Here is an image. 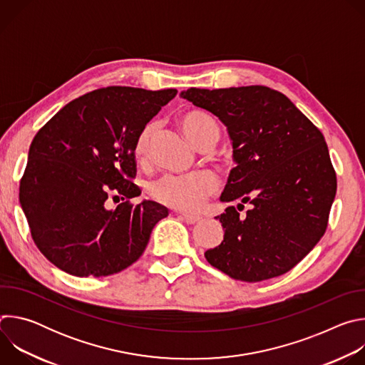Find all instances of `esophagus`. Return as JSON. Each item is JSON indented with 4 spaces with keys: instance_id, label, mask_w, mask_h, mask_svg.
<instances>
[{
    "instance_id": "esophagus-1",
    "label": "esophagus",
    "mask_w": 365,
    "mask_h": 365,
    "mask_svg": "<svg viewBox=\"0 0 365 365\" xmlns=\"http://www.w3.org/2000/svg\"><path fill=\"white\" fill-rule=\"evenodd\" d=\"M185 222H187V224H196V222H199L200 221V217H197V215H190V214H180L179 215Z\"/></svg>"
}]
</instances>
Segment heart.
I'll return each instance as SVG.
<instances>
[{"mask_svg": "<svg viewBox=\"0 0 365 365\" xmlns=\"http://www.w3.org/2000/svg\"><path fill=\"white\" fill-rule=\"evenodd\" d=\"M179 125L189 141L199 150L214 147L221 135V130L214 117L196 108L186 110L179 117ZM155 124H145L135 135L133 158L138 165L148 160ZM218 189V179L211 172H197L190 176L168 175L150 186L151 196L163 205L179 211H196L203 202Z\"/></svg>", "mask_w": 365, "mask_h": 365, "instance_id": "b5f03b06", "label": "heart"}]
</instances>
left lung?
I'll list each match as a JSON object with an SVG mask.
<instances>
[{"label": "left lung", "instance_id": "left-lung-1", "mask_svg": "<svg viewBox=\"0 0 365 365\" xmlns=\"http://www.w3.org/2000/svg\"><path fill=\"white\" fill-rule=\"evenodd\" d=\"M182 96L228 128L237 166L222 202L252 206L240 217L230 206L217 220L224 241L207 263L241 282L292 270L324 237L336 193V173L324 134L282 92L262 86L189 88Z\"/></svg>", "mask_w": 365, "mask_h": 365}]
</instances>
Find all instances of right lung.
Here are the masks:
<instances>
[{
	"label": "right lung",
	"mask_w": 365,
	"mask_h": 365,
	"mask_svg": "<svg viewBox=\"0 0 365 365\" xmlns=\"http://www.w3.org/2000/svg\"><path fill=\"white\" fill-rule=\"evenodd\" d=\"M176 89L107 86L65 106L34 135L20 180L31 238L61 270L111 276L140 258L166 207L133 205V144L138 131L176 96ZM123 202L108 210L110 200Z\"/></svg>",
	"instance_id": "obj_1"
}]
</instances>
